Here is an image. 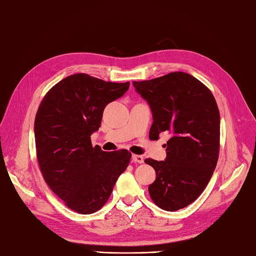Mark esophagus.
I'll list each match as a JSON object with an SVG mask.
<instances>
[{"mask_svg": "<svg viewBox=\"0 0 256 256\" xmlns=\"http://www.w3.org/2000/svg\"><path fill=\"white\" fill-rule=\"evenodd\" d=\"M132 161H134V162H137V164H142L144 162V157H142V156H139V154H132Z\"/></svg>", "mask_w": 256, "mask_h": 256, "instance_id": "34e87169", "label": "esophagus"}]
</instances>
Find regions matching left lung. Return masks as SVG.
I'll return each mask as SVG.
<instances>
[{
	"mask_svg": "<svg viewBox=\"0 0 256 256\" xmlns=\"http://www.w3.org/2000/svg\"><path fill=\"white\" fill-rule=\"evenodd\" d=\"M149 104L154 122L149 137L169 132L164 161L146 159L156 171L148 188L152 201L176 211L196 201L214 171L220 150V112L210 90L184 72L134 82Z\"/></svg>",
	"mask_w": 256,
	"mask_h": 256,
	"instance_id": "obj_1",
	"label": "left lung"
}]
</instances>
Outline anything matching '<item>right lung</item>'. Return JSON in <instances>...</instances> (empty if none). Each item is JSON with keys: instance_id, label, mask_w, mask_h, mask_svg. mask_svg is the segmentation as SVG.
I'll use <instances>...</instances> for the list:
<instances>
[{"instance_id": "obj_1", "label": "right lung", "mask_w": 256, "mask_h": 256, "mask_svg": "<svg viewBox=\"0 0 256 256\" xmlns=\"http://www.w3.org/2000/svg\"><path fill=\"white\" fill-rule=\"evenodd\" d=\"M129 82H112L74 74L46 94L34 122L40 169L50 190L72 211L92 214L108 201L127 169L128 150L102 151L90 136L100 127L104 109L128 90Z\"/></svg>"}]
</instances>
